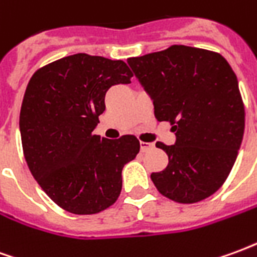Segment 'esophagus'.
Wrapping results in <instances>:
<instances>
[{"label": "esophagus", "mask_w": 257, "mask_h": 257, "mask_svg": "<svg viewBox=\"0 0 257 257\" xmlns=\"http://www.w3.org/2000/svg\"><path fill=\"white\" fill-rule=\"evenodd\" d=\"M150 149H153V145L151 143H147V142H140V150L143 151H147L150 150Z\"/></svg>", "instance_id": "esophagus-1"}]
</instances>
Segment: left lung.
<instances>
[{
    "mask_svg": "<svg viewBox=\"0 0 257 257\" xmlns=\"http://www.w3.org/2000/svg\"><path fill=\"white\" fill-rule=\"evenodd\" d=\"M149 93L158 121H169L175 145L157 142L168 167L151 173L157 190L172 201L194 204L226 182L245 129V108L237 75L226 59L206 49L172 45L129 58Z\"/></svg>",
    "mask_w": 257,
    "mask_h": 257,
    "instance_id": "left-lung-1",
    "label": "left lung"
}]
</instances>
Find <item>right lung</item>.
<instances>
[{"instance_id":"1","label":"right lung","mask_w":257,"mask_h":257,"mask_svg":"<svg viewBox=\"0 0 257 257\" xmlns=\"http://www.w3.org/2000/svg\"><path fill=\"white\" fill-rule=\"evenodd\" d=\"M134 77L122 60L75 53L33 74L20 108L25 158L55 204L75 215L111 206L121 193L122 168L140 150L134 135H93L112 85Z\"/></svg>"}]
</instances>
